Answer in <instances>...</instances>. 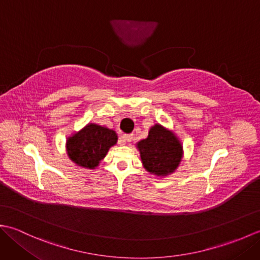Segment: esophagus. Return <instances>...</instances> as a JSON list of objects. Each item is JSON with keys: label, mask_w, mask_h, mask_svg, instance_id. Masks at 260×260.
I'll use <instances>...</instances> for the list:
<instances>
[{"label": "esophagus", "mask_w": 260, "mask_h": 260, "mask_svg": "<svg viewBox=\"0 0 260 260\" xmlns=\"http://www.w3.org/2000/svg\"><path fill=\"white\" fill-rule=\"evenodd\" d=\"M123 140H124V142H131L132 140H133V134H124Z\"/></svg>", "instance_id": "1"}]
</instances>
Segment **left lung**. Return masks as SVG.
<instances>
[{"mask_svg": "<svg viewBox=\"0 0 260 260\" xmlns=\"http://www.w3.org/2000/svg\"><path fill=\"white\" fill-rule=\"evenodd\" d=\"M143 167L151 174L167 176L178 169L183 147L174 133L159 124L151 127L147 139L137 143Z\"/></svg>", "mask_w": 260, "mask_h": 260, "instance_id": "left-lung-1", "label": "left lung"}]
</instances>
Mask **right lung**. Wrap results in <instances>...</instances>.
<instances>
[{
    "label": "right lung",
    "instance_id": "obj_1",
    "mask_svg": "<svg viewBox=\"0 0 260 260\" xmlns=\"http://www.w3.org/2000/svg\"><path fill=\"white\" fill-rule=\"evenodd\" d=\"M117 139L115 131L91 123L68 137L66 148L75 164L93 170L106 156L109 148L117 143Z\"/></svg>",
    "mask_w": 260,
    "mask_h": 260
}]
</instances>
